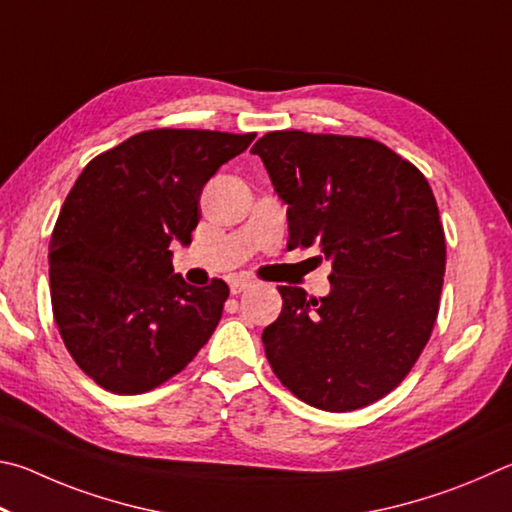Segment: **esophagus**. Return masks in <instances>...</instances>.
<instances>
[{
  "mask_svg": "<svg viewBox=\"0 0 512 512\" xmlns=\"http://www.w3.org/2000/svg\"><path fill=\"white\" fill-rule=\"evenodd\" d=\"M251 285H254V283H251L249 279H231L229 281V290H231V294H240V292L249 290Z\"/></svg>",
  "mask_w": 512,
  "mask_h": 512,
  "instance_id": "1",
  "label": "esophagus"
}]
</instances>
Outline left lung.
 Wrapping results in <instances>:
<instances>
[{
  "mask_svg": "<svg viewBox=\"0 0 512 512\" xmlns=\"http://www.w3.org/2000/svg\"><path fill=\"white\" fill-rule=\"evenodd\" d=\"M288 204V245L333 261L328 297L281 285L263 330L276 378L324 411L391 393L432 335L445 231L425 175L375 139L267 132L251 148Z\"/></svg>",
  "mask_w": 512,
  "mask_h": 512,
  "instance_id": "8db88e82",
  "label": "left lung"
}]
</instances>
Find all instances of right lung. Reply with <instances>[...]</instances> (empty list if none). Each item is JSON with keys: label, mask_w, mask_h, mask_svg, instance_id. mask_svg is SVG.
<instances>
[{"label": "right lung", "mask_w": 512, "mask_h": 512, "mask_svg": "<svg viewBox=\"0 0 512 512\" xmlns=\"http://www.w3.org/2000/svg\"><path fill=\"white\" fill-rule=\"evenodd\" d=\"M256 134L146 130L83 168L49 242L51 306L62 342L98 387L152 391L209 342L229 288L173 272L170 240L191 242L200 193Z\"/></svg>", "instance_id": "add662e5"}]
</instances>
